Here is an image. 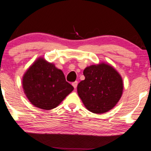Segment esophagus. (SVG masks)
Wrapping results in <instances>:
<instances>
[{
    "instance_id": "1",
    "label": "esophagus",
    "mask_w": 151,
    "mask_h": 151,
    "mask_svg": "<svg viewBox=\"0 0 151 151\" xmlns=\"http://www.w3.org/2000/svg\"><path fill=\"white\" fill-rule=\"evenodd\" d=\"M72 85H73V86L74 87V88L76 89V87H77L78 82H77V81H75V82H73V83H72Z\"/></svg>"
}]
</instances>
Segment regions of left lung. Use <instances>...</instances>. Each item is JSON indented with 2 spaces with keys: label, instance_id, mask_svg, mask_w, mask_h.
<instances>
[{
  "label": "left lung",
  "instance_id": "obj_1",
  "mask_svg": "<svg viewBox=\"0 0 151 151\" xmlns=\"http://www.w3.org/2000/svg\"><path fill=\"white\" fill-rule=\"evenodd\" d=\"M85 79L77 86V92L85 107L94 114L113 109L122 94L123 81L116 69L107 63L92 65L83 70Z\"/></svg>",
  "mask_w": 151,
  "mask_h": 151
}]
</instances>
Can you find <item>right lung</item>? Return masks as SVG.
<instances>
[{
  "label": "right lung",
  "instance_id": "right-lung-1",
  "mask_svg": "<svg viewBox=\"0 0 151 151\" xmlns=\"http://www.w3.org/2000/svg\"><path fill=\"white\" fill-rule=\"evenodd\" d=\"M24 94L32 105L42 109H54L74 90L61 70L40 57L22 78Z\"/></svg>",
  "mask_w": 151,
  "mask_h": 151
}]
</instances>
